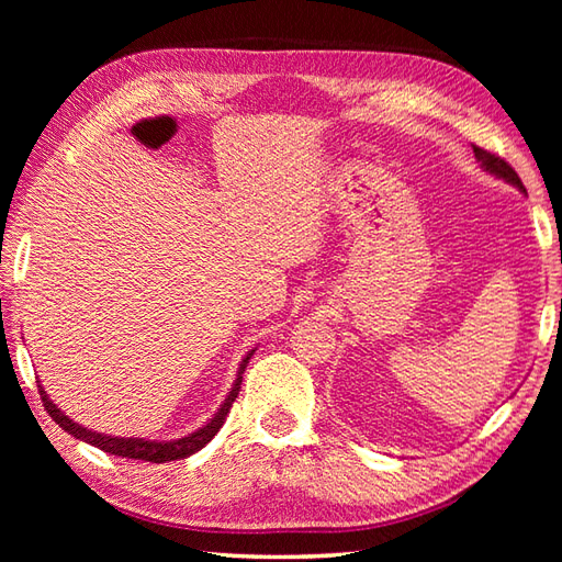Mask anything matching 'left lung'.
I'll list each match as a JSON object with an SVG mask.
<instances>
[{
	"instance_id": "8db88e82",
	"label": "left lung",
	"mask_w": 562,
	"mask_h": 562,
	"mask_svg": "<svg viewBox=\"0 0 562 562\" xmlns=\"http://www.w3.org/2000/svg\"><path fill=\"white\" fill-rule=\"evenodd\" d=\"M473 154H475V159L481 161V169H485L487 173H493L495 178H503L505 183H509V186H515V188H519L524 195H527V188L521 186V181H519V176H517V171L512 169V166L505 161V159H499V157H495V154H491V151H485V149H481V147H475L473 145Z\"/></svg>"
}]
</instances>
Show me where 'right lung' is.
I'll use <instances>...</instances> for the list:
<instances>
[{"label": "right lung", "mask_w": 562, "mask_h": 562, "mask_svg": "<svg viewBox=\"0 0 562 562\" xmlns=\"http://www.w3.org/2000/svg\"><path fill=\"white\" fill-rule=\"evenodd\" d=\"M254 352H256V348L248 350L246 357L241 360V364H238V372H236V379H234V384H232L229 396L224 398V403L220 405L217 413H214L205 425L198 427L195 432H190V435H186L181 439H169V441L142 439V437H115V435L93 432V429H87L83 425L75 423L69 415H65L63 411H59L41 384H38V391H41V398H43L45 411L50 413L53 420L59 427H63L65 432H69L71 437H77L81 441H87V445H91V447H99L101 451L115 453V457H123V459H142V461H151V463H166V461L186 459V457H190V453L200 451L214 435L220 432V427L224 425L226 415H229L232 403L236 401L238 391H241V381H244L241 374L246 372V364H248L250 357H254Z\"/></svg>", "instance_id": "obj_1"}]
</instances>
